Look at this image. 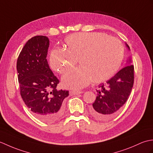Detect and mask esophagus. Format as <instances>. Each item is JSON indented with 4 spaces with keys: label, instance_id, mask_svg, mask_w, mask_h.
Instances as JSON below:
<instances>
[{
    "label": "esophagus",
    "instance_id": "1",
    "mask_svg": "<svg viewBox=\"0 0 153 153\" xmlns=\"http://www.w3.org/2000/svg\"><path fill=\"white\" fill-rule=\"evenodd\" d=\"M83 92L82 91H71L70 92V95H79V94L83 93Z\"/></svg>",
    "mask_w": 153,
    "mask_h": 153
}]
</instances>
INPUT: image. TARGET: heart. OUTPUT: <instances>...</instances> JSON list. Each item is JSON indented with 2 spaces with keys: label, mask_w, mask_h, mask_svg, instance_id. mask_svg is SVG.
Here are the masks:
<instances>
[{
  "label": "heart",
  "mask_w": 153,
  "mask_h": 153,
  "mask_svg": "<svg viewBox=\"0 0 153 153\" xmlns=\"http://www.w3.org/2000/svg\"><path fill=\"white\" fill-rule=\"evenodd\" d=\"M64 48H54L49 57L51 68L63 74L79 60L81 66L68 71L62 78L66 88L78 89L101 83L115 74L124 58V47L118 39L101 32H79L68 35Z\"/></svg>",
  "instance_id": "1"
}]
</instances>
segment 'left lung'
<instances>
[{
    "instance_id": "obj_1",
    "label": "left lung",
    "mask_w": 153,
    "mask_h": 153,
    "mask_svg": "<svg viewBox=\"0 0 153 153\" xmlns=\"http://www.w3.org/2000/svg\"><path fill=\"white\" fill-rule=\"evenodd\" d=\"M129 49V47L126 44ZM129 60L114 76L101 83L97 90V97L90 112L94 118L106 120L112 118L119 112L130 95L134 82V66Z\"/></svg>"
}]
</instances>
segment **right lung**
<instances>
[{"mask_svg": "<svg viewBox=\"0 0 153 153\" xmlns=\"http://www.w3.org/2000/svg\"><path fill=\"white\" fill-rule=\"evenodd\" d=\"M49 39L37 35L28 40L17 60L20 95L25 105L41 121L53 123L64 113V99L69 91L56 86L59 80L50 69L47 60Z\"/></svg>", "mask_w": 153, "mask_h": 153, "instance_id": "1", "label": "right lung"}]
</instances>
